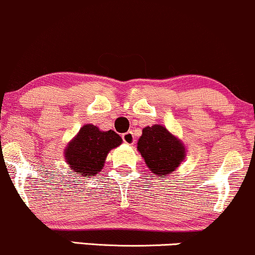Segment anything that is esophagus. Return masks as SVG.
Wrapping results in <instances>:
<instances>
[{"instance_id":"1","label":"esophagus","mask_w":255,"mask_h":255,"mask_svg":"<svg viewBox=\"0 0 255 255\" xmlns=\"http://www.w3.org/2000/svg\"><path fill=\"white\" fill-rule=\"evenodd\" d=\"M122 137H123V141H124L125 143H128V144H133L136 141L135 135H133L132 131H128V132H125Z\"/></svg>"}]
</instances>
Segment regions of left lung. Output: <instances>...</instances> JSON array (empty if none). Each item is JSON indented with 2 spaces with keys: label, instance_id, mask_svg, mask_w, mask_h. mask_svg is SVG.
Wrapping results in <instances>:
<instances>
[{
  "label": "left lung",
  "instance_id": "left-lung-1",
  "mask_svg": "<svg viewBox=\"0 0 255 255\" xmlns=\"http://www.w3.org/2000/svg\"><path fill=\"white\" fill-rule=\"evenodd\" d=\"M137 149L149 170L160 177L172 173L184 159V145L161 125L143 128Z\"/></svg>",
  "mask_w": 255,
  "mask_h": 255
}]
</instances>
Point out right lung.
I'll return each mask as SVG.
<instances>
[{"instance_id":"right-lung-1","label":"right lung","mask_w":255,"mask_h":255,"mask_svg":"<svg viewBox=\"0 0 255 255\" xmlns=\"http://www.w3.org/2000/svg\"><path fill=\"white\" fill-rule=\"evenodd\" d=\"M122 144V137L113 130L100 131L95 125H84L67 145L65 156L73 172L83 177L101 171L108 151Z\"/></svg>"}]
</instances>
